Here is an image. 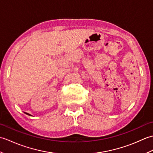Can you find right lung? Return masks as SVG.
<instances>
[{
    "label": "right lung",
    "mask_w": 153,
    "mask_h": 153,
    "mask_svg": "<svg viewBox=\"0 0 153 153\" xmlns=\"http://www.w3.org/2000/svg\"><path fill=\"white\" fill-rule=\"evenodd\" d=\"M25 114H27V115H30V116H31V114H28V113H26V112H25Z\"/></svg>",
    "instance_id": "1"
}]
</instances>
